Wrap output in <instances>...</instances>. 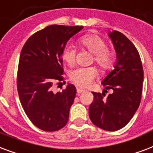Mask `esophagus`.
Listing matches in <instances>:
<instances>
[{
  "label": "esophagus",
  "instance_id": "1",
  "mask_svg": "<svg viewBox=\"0 0 153 153\" xmlns=\"http://www.w3.org/2000/svg\"><path fill=\"white\" fill-rule=\"evenodd\" d=\"M86 91H85V90H82V89H81V88H77V93H78V94H81V93H83V92H85Z\"/></svg>",
  "mask_w": 153,
  "mask_h": 153
}]
</instances>
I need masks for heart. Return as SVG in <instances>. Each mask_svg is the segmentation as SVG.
<instances>
[{
  "label": "heart",
  "mask_w": 153,
  "mask_h": 153,
  "mask_svg": "<svg viewBox=\"0 0 153 153\" xmlns=\"http://www.w3.org/2000/svg\"><path fill=\"white\" fill-rule=\"evenodd\" d=\"M79 45L87 49L94 54L95 63L102 70H108L113 64V53L107 49V43L102 38L95 34H87L79 39ZM62 58L69 66L74 65L75 61V50L72 45H66L62 52ZM97 74V71L93 67L78 68L71 73L70 78L74 84L80 87H87Z\"/></svg>",
  "instance_id": "1"
}]
</instances>
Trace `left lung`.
Wrapping results in <instances>:
<instances>
[{"instance_id":"1","label":"left lung","mask_w":153,"mask_h":153,"mask_svg":"<svg viewBox=\"0 0 153 153\" xmlns=\"http://www.w3.org/2000/svg\"><path fill=\"white\" fill-rule=\"evenodd\" d=\"M116 53L114 70L102 79L104 91L112 90L105 98L104 92L94 95L90 105L92 123L106 131H117L131 120L141 100L144 71L138 51L125 35L118 31L108 33Z\"/></svg>"}]
</instances>
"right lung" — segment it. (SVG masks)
Wrapping results in <instances>:
<instances>
[{
	"mask_svg": "<svg viewBox=\"0 0 153 153\" xmlns=\"http://www.w3.org/2000/svg\"><path fill=\"white\" fill-rule=\"evenodd\" d=\"M82 28L49 25L33 34L22 50L17 71L20 101L30 121L43 131H58L67 123L76 88L68 83L62 92L52 89L54 82L63 79L62 50Z\"/></svg>",
	"mask_w": 153,
	"mask_h": 153,
	"instance_id": "1",
	"label": "right lung"
}]
</instances>
